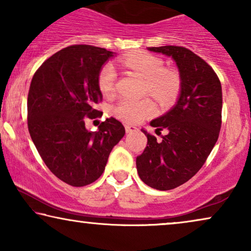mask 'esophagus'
<instances>
[{"instance_id": "esophagus-1", "label": "esophagus", "mask_w": 251, "mask_h": 251, "mask_svg": "<svg viewBox=\"0 0 251 251\" xmlns=\"http://www.w3.org/2000/svg\"><path fill=\"white\" fill-rule=\"evenodd\" d=\"M125 128H126V131L128 132V133L135 132V131H137V130H138V129L136 128V126H129V125H126Z\"/></svg>"}]
</instances>
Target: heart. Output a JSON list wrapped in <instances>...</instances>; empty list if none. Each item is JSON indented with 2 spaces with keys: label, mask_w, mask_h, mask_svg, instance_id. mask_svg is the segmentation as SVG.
<instances>
[{
  "label": "heart",
  "mask_w": 251,
  "mask_h": 251,
  "mask_svg": "<svg viewBox=\"0 0 251 251\" xmlns=\"http://www.w3.org/2000/svg\"><path fill=\"white\" fill-rule=\"evenodd\" d=\"M126 68L145 78V91L156 99L161 105H168L179 95L181 80L178 72L173 68H164L163 60L149 52L132 53L122 59ZM116 72L111 64L100 68L97 77L99 91L109 96L115 89ZM154 111V105L149 98H122L114 107L116 118L128 123H139Z\"/></svg>",
  "instance_id": "obj_1"
}]
</instances>
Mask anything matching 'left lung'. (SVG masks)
Listing matches in <instances>:
<instances>
[{
	"label": "left lung",
	"instance_id": "1",
	"mask_svg": "<svg viewBox=\"0 0 251 251\" xmlns=\"http://www.w3.org/2000/svg\"><path fill=\"white\" fill-rule=\"evenodd\" d=\"M170 56L179 71L181 89L177 104L151 122L161 140L145 130L147 146L137 156L144 183L160 191L176 188L201 169L217 142L222 126V84L210 65L184 47L149 48ZM167 128V135L160 130Z\"/></svg>",
	"mask_w": 251,
	"mask_h": 251
}]
</instances>
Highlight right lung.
<instances>
[{
  "instance_id": "1",
  "label": "right lung",
  "mask_w": 251,
  "mask_h": 251,
  "mask_svg": "<svg viewBox=\"0 0 251 251\" xmlns=\"http://www.w3.org/2000/svg\"><path fill=\"white\" fill-rule=\"evenodd\" d=\"M112 51L87 44L64 48L34 74L27 98V126L40 156L54 176L71 186L94 183L126 130L109 118L96 132L84 118L96 119L101 101L98 73Z\"/></svg>"
}]
</instances>
